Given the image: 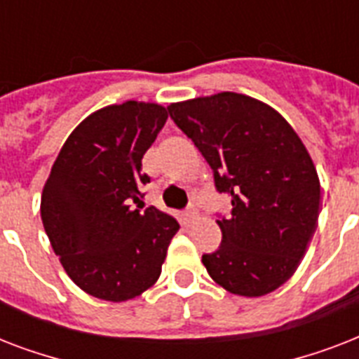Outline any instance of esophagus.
I'll use <instances>...</instances> for the list:
<instances>
[{"instance_id": "obj_1", "label": "esophagus", "mask_w": 359, "mask_h": 359, "mask_svg": "<svg viewBox=\"0 0 359 359\" xmlns=\"http://www.w3.org/2000/svg\"><path fill=\"white\" fill-rule=\"evenodd\" d=\"M197 216H199V212H197V208H196V207H188V208H186V210H184L186 222H194V219H196Z\"/></svg>"}]
</instances>
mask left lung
<instances>
[{
	"label": "left lung",
	"mask_w": 359,
	"mask_h": 359,
	"mask_svg": "<svg viewBox=\"0 0 359 359\" xmlns=\"http://www.w3.org/2000/svg\"><path fill=\"white\" fill-rule=\"evenodd\" d=\"M175 124L212 168L231 214L218 219L222 244L203 255L210 278L257 298L296 272L317 229L320 182L292 126L268 104L218 93L168 106Z\"/></svg>",
	"instance_id": "left-lung-1"
}]
</instances>
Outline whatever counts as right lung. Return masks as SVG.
<instances>
[{"label":"right lung","instance_id":"add662e5","mask_svg":"<svg viewBox=\"0 0 359 359\" xmlns=\"http://www.w3.org/2000/svg\"><path fill=\"white\" fill-rule=\"evenodd\" d=\"M168 121L160 104H114L67 137L41 197V218L65 272L87 294L132 300L156 283L179 222L143 208L141 160Z\"/></svg>","mask_w":359,"mask_h":359}]
</instances>
